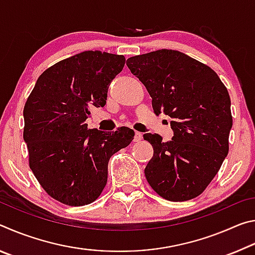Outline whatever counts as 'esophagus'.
Masks as SVG:
<instances>
[{"instance_id":"obj_1","label":"esophagus","mask_w":255,"mask_h":255,"mask_svg":"<svg viewBox=\"0 0 255 255\" xmlns=\"http://www.w3.org/2000/svg\"><path fill=\"white\" fill-rule=\"evenodd\" d=\"M141 139H143V133L139 131H135V137H133V140L140 141Z\"/></svg>"}]
</instances>
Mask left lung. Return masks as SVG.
<instances>
[{"instance_id":"8db88e82","label":"left lung","mask_w":255,"mask_h":255,"mask_svg":"<svg viewBox=\"0 0 255 255\" xmlns=\"http://www.w3.org/2000/svg\"><path fill=\"white\" fill-rule=\"evenodd\" d=\"M127 66L152 98L154 112L172 118L174 136L145 133L154 148L145 176L170 201L205 191L228 154L233 125L230 94L209 66L178 50L159 49L127 59Z\"/></svg>"}]
</instances>
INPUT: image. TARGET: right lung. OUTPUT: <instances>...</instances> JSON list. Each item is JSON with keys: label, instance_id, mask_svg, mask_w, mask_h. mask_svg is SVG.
<instances>
[{"label": "right lung", "instance_id": "add662e5", "mask_svg": "<svg viewBox=\"0 0 255 255\" xmlns=\"http://www.w3.org/2000/svg\"><path fill=\"white\" fill-rule=\"evenodd\" d=\"M123 55L88 50L60 60L38 77L24 105L23 139L29 166L42 189L62 204L97 200L108 180V162L135 136L89 129L90 109L105 107L108 88L125 66Z\"/></svg>", "mask_w": 255, "mask_h": 255}]
</instances>
